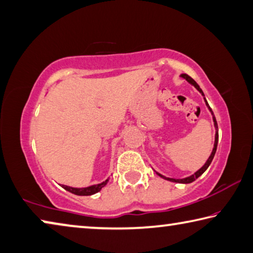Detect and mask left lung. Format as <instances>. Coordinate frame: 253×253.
<instances>
[{
  "mask_svg": "<svg viewBox=\"0 0 253 253\" xmlns=\"http://www.w3.org/2000/svg\"><path fill=\"white\" fill-rule=\"evenodd\" d=\"M181 77L183 78H185L186 81H187L188 83H190V84H192L193 86H195V88L198 90V92H200L203 96H204V93H203V90L201 89V87L200 86H198V84L197 83L193 80L192 77L190 76H188L187 74H181L180 75ZM204 99H205V97H204ZM205 103H206V105H208V107H209V110L211 111V113H212V115H213V121H214V126H215V142H214V148H213V151H212V154H211V156H210V158L208 159V161H206L205 163V165L203 166V167L200 169V170H197L195 173H194V175H192V176H189V177H186V178H183V179H175V178H167V177H165V176H163V175H160V173H158V175L160 176V177H163V178H165V179H167V180H170V181H173V183H180V184H189V183H192V181H194L195 179H197L198 177H200L203 172H204L206 169L209 168V166L211 165V163H212V160H213V158H214V156H215V152H216V148H217V141H218V127H217V122H216V119H215V117H214V114H213V111H212V109H211L210 107V105H209V103H208V101H206L205 99Z\"/></svg>",
  "mask_w": 253,
  "mask_h": 253,
  "instance_id": "1",
  "label": "left lung"
}]
</instances>
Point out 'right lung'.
Masks as SVG:
<instances>
[{"label":"right lung","instance_id":"obj_1","mask_svg":"<svg viewBox=\"0 0 253 253\" xmlns=\"http://www.w3.org/2000/svg\"><path fill=\"white\" fill-rule=\"evenodd\" d=\"M107 181H109V179H106L105 181H103V183H101V184L93 185V186H89V187H85V188H74V187H69V186H65V185H63V188L68 190V192H70V193L75 194V195L88 196V195H93V194L99 192V190H101L107 184Z\"/></svg>","mask_w":253,"mask_h":253}]
</instances>
